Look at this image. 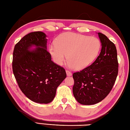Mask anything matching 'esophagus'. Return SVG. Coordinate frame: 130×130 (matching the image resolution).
Masks as SVG:
<instances>
[{
	"label": "esophagus",
	"instance_id": "1",
	"mask_svg": "<svg viewBox=\"0 0 130 130\" xmlns=\"http://www.w3.org/2000/svg\"><path fill=\"white\" fill-rule=\"evenodd\" d=\"M66 73H67V76H70L72 75V72H71V71H70L66 70Z\"/></svg>",
	"mask_w": 130,
	"mask_h": 130
}]
</instances>
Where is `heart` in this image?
Masks as SVG:
<instances>
[{
    "label": "heart",
    "instance_id": "b5f03b06",
    "mask_svg": "<svg viewBox=\"0 0 130 130\" xmlns=\"http://www.w3.org/2000/svg\"><path fill=\"white\" fill-rule=\"evenodd\" d=\"M49 51L54 62L62 65L67 55L68 64L73 69L81 70L89 65L97 57L101 47L99 40L93 37L66 32L56 38Z\"/></svg>",
    "mask_w": 130,
    "mask_h": 130
}]
</instances>
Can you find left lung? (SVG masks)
Masks as SVG:
<instances>
[{
	"mask_svg": "<svg viewBox=\"0 0 130 130\" xmlns=\"http://www.w3.org/2000/svg\"><path fill=\"white\" fill-rule=\"evenodd\" d=\"M101 51L94 62L73 73V95L80 104H95L103 100L112 89L118 73L117 48L105 35L99 33Z\"/></svg>",
	"mask_w": 130,
	"mask_h": 130,
	"instance_id": "1",
	"label": "left lung"
}]
</instances>
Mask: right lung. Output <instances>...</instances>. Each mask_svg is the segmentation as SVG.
Instances as JSON below:
<instances>
[{
	"mask_svg": "<svg viewBox=\"0 0 130 130\" xmlns=\"http://www.w3.org/2000/svg\"><path fill=\"white\" fill-rule=\"evenodd\" d=\"M46 36L33 31L14 46L12 70L22 92L37 103L48 104L54 99L58 87L67 76L64 68L51 60L46 50ZM35 45L37 48L30 52Z\"/></svg>",
	"mask_w": 130,
	"mask_h": 130,
	"instance_id": "obj_1",
	"label": "right lung"
}]
</instances>
